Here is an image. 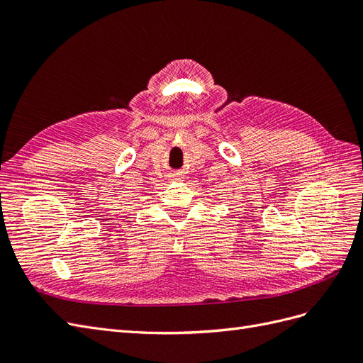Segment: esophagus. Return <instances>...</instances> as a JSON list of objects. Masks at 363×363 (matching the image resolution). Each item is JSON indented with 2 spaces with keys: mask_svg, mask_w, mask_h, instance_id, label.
Instances as JSON below:
<instances>
[{
  "mask_svg": "<svg viewBox=\"0 0 363 363\" xmlns=\"http://www.w3.org/2000/svg\"><path fill=\"white\" fill-rule=\"evenodd\" d=\"M172 177H174L175 180H180V179H182V175H180V174H174V175H172Z\"/></svg>",
  "mask_w": 363,
  "mask_h": 363,
  "instance_id": "esophagus-1",
  "label": "esophagus"
}]
</instances>
